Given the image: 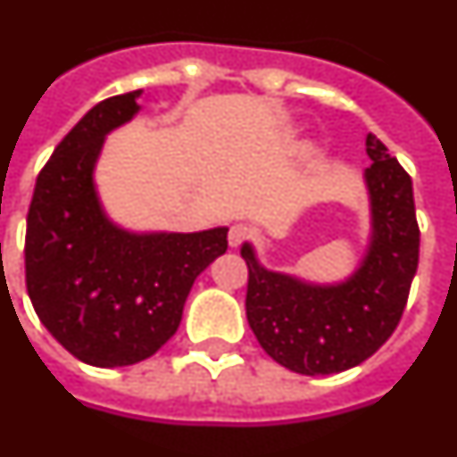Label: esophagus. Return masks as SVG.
<instances>
[{
	"label": "esophagus",
	"instance_id": "34e87169",
	"mask_svg": "<svg viewBox=\"0 0 457 457\" xmlns=\"http://www.w3.org/2000/svg\"><path fill=\"white\" fill-rule=\"evenodd\" d=\"M248 237H251V229H248L246 225H241V222H237V225H232V228H229V235H228L229 246H232V248L241 246V244H244V241H246Z\"/></svg>",
	"mask_w": 457,
	"mask_h": 457
}]
</instances>
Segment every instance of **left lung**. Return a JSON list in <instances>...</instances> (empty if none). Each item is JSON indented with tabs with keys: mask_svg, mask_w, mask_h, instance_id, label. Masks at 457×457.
Returning a JSON list of instances; mask_svg holds the SVG:
<instances>
[{
	"mask_svg": "<svg viewBox=\"0 0 457 457\" xmlns=\"http://www.w3.org/2000/svg\"><path fill=\"white\" fill-rule=\"evenodd\" d=\"M367 155L371 237L346 281L312 283L271 271L248 241L241 246L253 335L270 358L304 377L339 374L374 355L400 323L418 270L420 232L411 176L374 134H367Z\"/></svg>",
	"mask_w": 457,
	"mask_h": 457,
	"instance_id": "1",
	"label": "left lung"
}]
</instances>
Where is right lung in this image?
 I'll return each mask as SVG.
<instances>
[{
    "label": "right lung",
    "mask_w": 457,
    "mask_h": 457,
    "mask_svg": "<svg viewBox=\"0 0 457 457\" xmlns=\"http://www.w3.org/2000/svg\"><path fill=\"white\" fill-rule=\"evenodd\" d=\"M141 90L74 125L37 176L27 213L25 281L34 312L74 358L128 367L174 337L195 278L228 251V228L129 232L106 216L95 164L106 134L139 113Z\"/></svg>",
    "instance_id": "right-lung-1"
}]
</instances>
